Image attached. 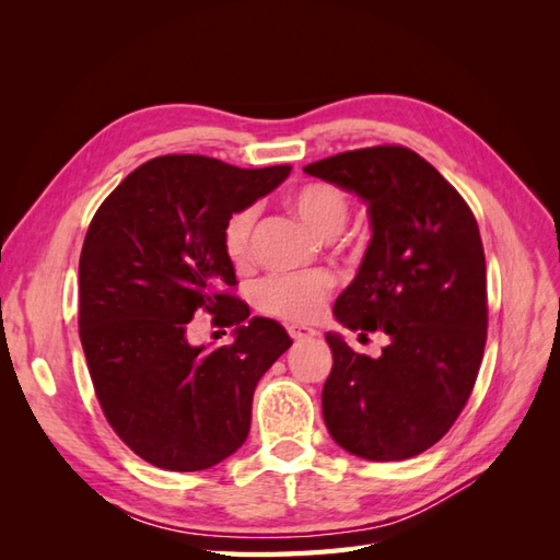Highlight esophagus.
I'll return each instance as SVG.
<instances>
[{
  "instance_id": "obj_1",
  "label": "esophagus",
  "mask_w": 560,
  "mask_h": 560,
  "mask_svg": "<svg viewBox=\"0 0 560 560\" xmlns=\"http://www.w3.org/2000/svg\"><path fill=\"white\" fill-rule=\"evenodd\" d=\"M287 331H290V336L294 338V341H306V338L317 336V331L306 327V325H290V327H287Z\"/></svg>"
}]
</instances>
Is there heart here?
<instances>
[{
	"label": "heart",
	"instance_id": "heart-1",
	"mask_svg": "<svg viewBox=\"0 0 560 560\" xmlns=\"http://www.w3.org/2000/svg\"><path fill=\"white\" fill-rule=\"evenodd\" d=\"M287 206L315 235L325 241L336 238L350 219V200L329 182H306L287 196ZM257 210L243 208L224 224V249L233 264H245L252 249V233ZM331 292L327 276H270L254 287V303L266 315L287 322L315 319Z\"/></svg>",
	"mask_w": 560,
	"mask_h": 560
}]
</instances>
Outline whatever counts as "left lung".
Instances as JSON below:
<instances>
[{
	"mask_svg": "<svg viewBox=\"0 0 560 560\" xmlns=\"http://www.w3.org/2000/svg\"><path fill=\"white\" fill-rule=\"evenodd\" d=\"M366 202L371 243L334 303L348 329L387 334L381 358L327 331L322 416L334 442L374 463L434 446L460 416L483 360L488 303L477 219L434 165L369 147L303 167Z\"/></svg>",
	"mask_w": 560,
	"mask_h": 560,
	"instance_id": "left-lung-1",
	"label": "left lung"
}]
</instances>
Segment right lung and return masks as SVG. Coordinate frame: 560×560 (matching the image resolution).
<instances>
[{
    "label": "right lung",
    "mask_w": 560,
    "mask_h": 560,
    "mask_svg": "<svg viewBox=\"0 0 560 560\" xmlns=\"http://www.w3.org/2000/svg\"><path fill=\"white\" fill-rule=\"evenodd\" d=\"M208 156H159L95 212L79 259V336L100 406L142 460L200 471L238 451L254 387L292 346L284 327L249 317L229 294L235 270L224 224L290 175ZM200 310L235 326L234 343H188Z\"/></svg>",
    "instance_id": "1"
}]
</instances>
